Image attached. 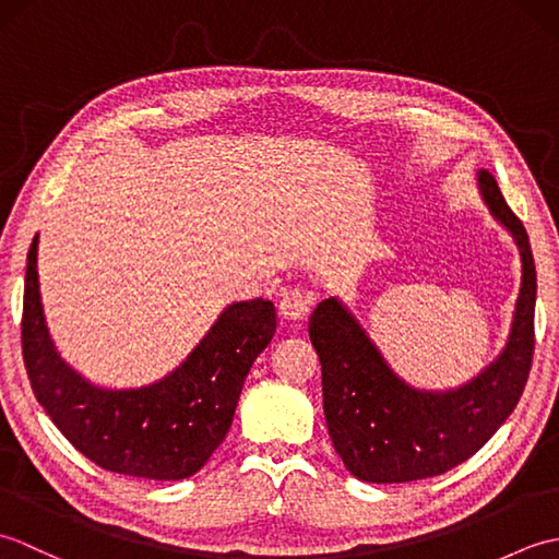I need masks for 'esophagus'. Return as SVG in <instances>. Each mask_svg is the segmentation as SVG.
Listing matches in <instances>:
<instances>
[{
    "mask_svg": "<svg viewBox=\"0 0 559 559\" xmlns=\"http://www.w3.org/2000/svg\"><path fill=\"white\" fill-rule=\"evenodd\" d=\"M310 293H305L302 288H288L281 293V300H278V307H281V314L288 317V319H300L307 307H310Z\"/></svg>",
    "mask_w": 559,
    "mask_h": 559,
    "instance_id": "34e87169",
    "label": "esophagus"
}]
</instances>
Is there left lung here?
<instances>
[{
    "mask_svg": "<svg viewBox=\"0 0 559 559\" xmlns=\"http://www.w3.org/2000/svg\"><path fill=\"white\" fill-rule=\"evenodd\" d=\"M483 197L521 247L524 283L504 353L471 384L447 394L406 386L384 365L358 322L331 298L310 317V341L322 365L329 437L355 478L408 483L442 476L471 459L512 415L536 350V261L528 233L497 187L480 173Z\"/></svg>",
    "mask_w": 559,
    "mask_h": 559,
    "instance_id": "obj_1",
    "label": "left lung"
}]
</instances>
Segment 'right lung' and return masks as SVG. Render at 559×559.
Here are the masks:
<instances>
[{"label":"right lung","instance_id":"obj_1","mask_svg":"<svg viewBox=\"0 0 559 559\" xmlns=\"http://www.w3.org/2000/svg\"><path fill=\"white\" fill-rule=\"evenodd\" d=\"M38 235L28 249L21 348L33 394L57 430L96 466L148 480L194 476L228 435L249 367L276 334L269 300L235 302L163 382L105 391L59 358L38 290Z\"/></svg>","mask_w":559,"mask_h":559}]
</instances>
